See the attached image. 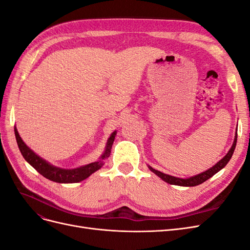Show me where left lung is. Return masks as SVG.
I'll use <instances>...</instances> for the list:
<instances>
[{"label":"left lung","mask_w":250,"mask_h":250,"mask_svg":"<svg viewBox=\"0 0 250 250\" xmlns=\"http://www.w3.org/2000/svg\"><path fill=\"white\" fill-rule=\"evenodd\" d=\"M237 138H238V135H237V132H236V135H234V140H233V143H232V146L229 149L228 154H226L222 158V160L219 161L210 169L204 171L200 174H197V175H195V176L188 177V178H178V177H174V176L168 175V174H165L161 171H157V170L153 169L152 167H150V166H148V168L151 171H152L154 174H156L158 177H161L164 181H166V183H168L170 185H175V186H180V187H195V186L201 185L202 183H204V181L208 180L213 175H215L217 172H219L221 169H223L226 166V164L229 162V160L233 154L234 148H236V145H237Z\"/></svg>","instance_id":"obj_1"}]
</instances>
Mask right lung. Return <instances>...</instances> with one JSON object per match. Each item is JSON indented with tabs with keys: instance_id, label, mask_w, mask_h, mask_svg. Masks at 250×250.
I'll use <instances>...</instances> for the list:
<instances>
[{
	"instance_id": "1",
	"label": "right lung",
	"mask_w": 250,
	"mask_h": 250,
	"mask_svg": "<svg viewBox=\"0 0 250 250\" xmlns=\"http://www.w3.org/2000/svg\"><path fill=\"white\" fill-rule=\"evenodd\" d=\"M14 133H16L18 146L20 148L21 155L24 156L25 160L31 165L37 172L41 173L43 177H46L52 181H55V183L72 184V183H79V181L87 178L89 175H92L94 172L99 170L104 165L103 161L105 158H107L110 154V149L113 144V141H115L117 131H113L111 133L106 143V147H105L104 153L101 155L99 161H97L95 163H90L85 166H82V167H79V168H74V169L58 168V167H55V166L51 165L47 161L42 160L41 156L34 153L33 151L26 145L24 141H22L21 138L20 137L19 131L16 127H14Z\"/></svg>"
}]
</instances>
